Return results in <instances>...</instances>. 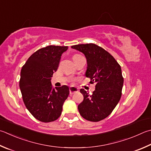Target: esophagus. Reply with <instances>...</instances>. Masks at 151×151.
Instances as JSON below:
<instances>
[{"label":"esophagus","mask_w":151,"mask_h":151,"mask_svg":"<svg viewBox=\"0 0 151 151\" xmlns=\"http://www.w3.org/2000/svg\"><path fill=\"white\" fill-rule=\"evenodd\" d=\"M69 92H70V94H75V93L78 92V89L77 88L72 86V87L69 88Z\"/></svg>","instance_id":"obj_1"}]
</instances>
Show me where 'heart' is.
<instances>
[{"instance_id":"heart-1","label":"heart","mask_w":151,"mask_h":151,"mask_svg":"<svg viewBox=\"0 0 151 151\" xmlns=\"http://www.w3.org/2000/svg\"><path fill=\"white\" fill-rule=\"evenodd\" d=\"M78 55H75V56H78Z\"/></svg>"}]
</instances>
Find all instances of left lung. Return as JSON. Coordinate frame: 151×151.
<instances>
[{
    "instance_id": "1",
    "label": "left lung",
    "mask_w": 151,
    "mask_h": 151,
    "mask_svg": "<svg viewBox=\"0 0 151 151\" xmlns=\"http://www.w3.org/2000/svg\"><path fill=\"white\" fill-rule=\"evenodd\" d=\"M83 53L86 58L85 76L90 83H96L95 90L89 94L81 89L84 100L78 106L79 113L88 121L99 122L110 114L122 96L123 84L122 68L114 57L94 43L71 46Z\"/></svg>"
}]
</instances>
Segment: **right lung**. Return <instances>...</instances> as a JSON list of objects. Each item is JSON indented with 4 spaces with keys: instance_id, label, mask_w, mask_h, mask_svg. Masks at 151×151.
Returning a JSON list of instances; mask_svg holds the SVG:
<instances>
[{
    "instance_id": "add662e5",
    "label": "right lung",
    "mask_w": 151,
    "mask_h": 151,
    "mask_svg": "<svg viewBox=\"0 0 151 151\" xmlns=\"http://www.w3.org/2000/svg\"><path fill=\"white\" fill-rule=\"evenodd\" d=\"M68 46L49 45L35 51L21 69L20 88L26 108L35 119L47 123L60 117L69 94L66 85L53 88L51 83Z\"/></svg>"
}]
</instances>
